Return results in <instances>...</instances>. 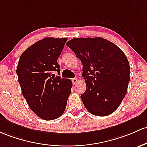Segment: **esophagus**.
I'll use <instances>...</instances> for the list:
<instances>
[{"mask_svg":"<svg viewBox=\"0 0 147 147\" xmlns=\"http://www.w3.org/2000/svg\"><path fill=\"white\" fill-rule=\"evenodd\" d=\"M72 83H73V84L74 85H75L77 83V82H78V79H77V78H73L72 80Z\"/></svg>","mask_w":147,"mask_h":147,"instance_id":"esophagus-1","label":"esophagus"}]
</instances>
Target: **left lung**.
Returning <instances> with one entry per match:
<instances>
[{
    "instance_id": "obj_1",
    "label": "left lung",
    "mask_w": 147,
    "mask_h": 147,
    "mask_svg": "<svg viewBox=\"0 0 147 147\" xmlns=\"http://www.w3.org/2000/svg\"><path fill=\"white\" fill-rule=\"evenodd\" d=\"M83 65L86 84L81 95L85 107L99 117L113 113L125 97L130 65L120 48L102 38H77L66 43Z\"/></svg>"
}]
</instances>
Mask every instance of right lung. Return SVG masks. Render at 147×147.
Returning a JSON list of instances; mask_svg holds the SVG:
<instances>
[{
	"mask_svg": "<svg viewBox=\"0 0 147 147\" xmlns=\"http://www.w3.org/2000/svg\"><path fill=\"white\" fill-rule=\"evenodd\" d=\"M67 38H46L22 53L17 68L22 94L29 107L46 121L60 117L65 111L72 84L60 75L57 59Z\"/></svg>",
	"mask_w": 147,
	"mask_h": 147,
	"instance_id": "add662e5",
	"label": "right lung"
}]
</instances>
